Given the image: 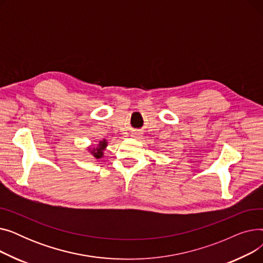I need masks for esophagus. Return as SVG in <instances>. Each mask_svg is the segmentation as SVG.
Masks as SVG:
<instances>
[{
	"label": "esophagus",
	"instance_id": "1",
	"mask_svg": "<svg viewBox=\"0 0 263 263\" xmlns=\"http://www.w3.org/2000/svg\"><path fill=\"white\" fill-rule=\"evenodd\" d=\"M134 136H135V135H134Z\"/></svg>",
	"mask_w": 263,
	"mask_h": 263
}]
</instances>
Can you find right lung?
I'll list each match as a JSON object with an SVG mask.
<instances>
[{
	"label": "right lung",
	"mask_w": 263,
	"mask_h": 263,
	"mask_svg": "<svg viewBox=\"0 0 263 263\" xmlns=\"http://www.w3.org/2000/svg\"><path fill=\"white\" fill-rule=\"evenodd\" d=\"M105 146H106V142H105V141L100 142L99 147H98V148H93V150L91 151V154L93 155V157H96L97 159H98V158H101V157H102V155H103L102 150L105 148Z\"/></svg>",
	"instance_id": "add662e5"
}]
</instances>
